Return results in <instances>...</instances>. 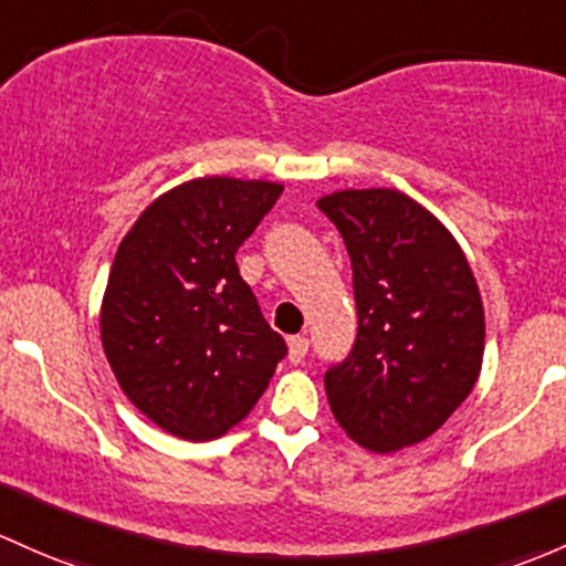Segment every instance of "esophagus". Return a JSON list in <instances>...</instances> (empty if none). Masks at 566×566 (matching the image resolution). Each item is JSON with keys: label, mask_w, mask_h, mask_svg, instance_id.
<instances>
[{"label": "esophagus", "mask_w": 566, "mask_h": 566, "mask_svg": "<svg viewBox=\"0 0 566 566\" xmlns=\"http://www.w3.org/2000/svg\"><path fill=\"white\" fill-rule=\"evenodd\" d=\"M308 353V338L306 336H290L287 338V358L293 363H301Z\"/></svg>", "instance_id": "obj_1"}]
</instances>
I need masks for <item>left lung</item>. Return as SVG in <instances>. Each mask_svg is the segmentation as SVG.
Masks as SVG:
<instances>
[{
	"label": "left lung",
	"mask_w": 566,
	"mask_h": 566,
	"mask_svg": "<svg viewBox=\"0 0 566 566\" xmlns=\"http://www.w3.org/2000/svg\"><path fill=\"white\" fill-rule=\"evenodd\" d=\"M353 260L358 338L325 371L336 423L371 453H396L448 423L483 368L485 312L458 241L398 189L317 200Z\"/></svg>",
	"instance_id": "8db88e82"
}]
</instances>
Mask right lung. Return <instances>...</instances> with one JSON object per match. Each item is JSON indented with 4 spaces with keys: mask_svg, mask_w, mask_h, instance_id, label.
Segmentation results:
<instances>
[{
    "mask_svg": "<svg viewBox=\"0 0 566 566\" xmlns=\"http://www.w3.org/2000/svg\"><path fill=\"white\" fill-rule=\"evenodd\" d=\"M282 189L192 178L118 243L99 308L105 358L124 396L178 439L208 442L241 423L287 353L235 263Z\"/></svg>",
    "mask_w": 566,
    "mask_h": 566,
    "instance_id": "1",
    "label": "right lung"
}]
</instances>
